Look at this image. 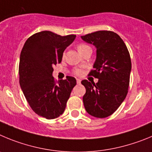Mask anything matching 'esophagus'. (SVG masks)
I'll use <instances>...</instances> for the list:
<instances>
[{
  "mask_svg": "<svg viewBox=\"0 0 152 152\" xmlns=\"http://www.w3.org/2000/svg\"><path fill=\"white\" fill-rule=\"evenodd\" d=\"M76 82H77V84H80L81 83V79H76Z\"/></svg>",
  "mask_w": 152,
  "mask_h": 152,
  "instance_id": "esophagus-1",
  "label": "esophagus"
}]
</instances>
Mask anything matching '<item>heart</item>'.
<instances>
[{
    "instance_id": "heart-1",
    "label": "heart",
    "mask_w": 152,
    "mask_h": 152,
    "mask_svg": "<svg viewBox=\"0 0 152 152\" xmlns=\"http://www.w3.org/2000/svg\"><path fill=\"white\" fill-rule=\"evenodd\" d=\"M77 48H78V50H79V52L82 53L83 51H84V50H87V49L88 48H90L89 46L85 45V44H80V45H78ZM75 73H76V75H80L82 73V70L79 69H76V70H75Z\"/></svg>"
}]
</instances>
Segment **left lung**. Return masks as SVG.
Segmentation results:
<instances>
[{"label":"left lung","mask_w":152,"mask_h":152,"mask_svg":"<svg viewBox=\"0 0 152 152\" xmlns=\"http://www.w3.org/2000/svg\"><path fill=\"white\" fill-rule=\"evenodd\" d=\"M96 48V59L90 76L98 82L83 80L86 89L83 100L86 111L98 118L111 115L123 103L128 92L131 59L126 46L117 33L98 31L81 36Z\"/></svg>","instance_id":"left-lung-1"}]
</instances>
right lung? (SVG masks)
Here are the masks:
<instances>
[{
  "mask_svg": "<svg viewBox=\"0 0 152 152\" xmlns=\"http://www.w3.org/2000/svg\"><path fill=\"white\" fill-rule=\"evenodd\" d=\"M75 39V35L61 36L42 31L24 44L20 57V85L31 108L40 117L57 118L66 108L76 80L66 76L57 83L53 66L61 62L64 51Z\"/></svg>",
  "mask_w": 152,
  "mask_h": 152,
  "instance_id": "right-lung-1",
  "label": "right lung"
}]
</instances>
